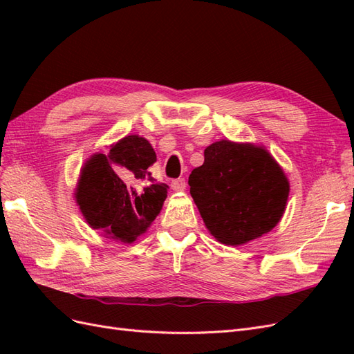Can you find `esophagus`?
Wrapping results in <instances>:
<instances>
[{
	"label": "esophagus",
	"instance_id": "obj_1",
	"mask_svg": "<svg viewBox=\"0 0 354 354\" xmlns=\"http://www.w3.org/2000/svg\"><path fill=\"white\" fill-rule=\"evenodd\" d=\"M186 180L185 178H176L171 181V187H173V190L176 192H183L186 189Z\"/></svg>",
	"mask_w": 354,
	"mask_h": 354
}]
</instances>
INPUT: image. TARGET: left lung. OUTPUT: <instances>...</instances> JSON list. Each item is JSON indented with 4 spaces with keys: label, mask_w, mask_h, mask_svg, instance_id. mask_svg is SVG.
<instances>
[{
    "label": "left lung",
    "mask_w": 354,
    "mask_h": 354,
    "mask_svg": "<svg viewBox=\"0 0 354 354\" xmlns=\"http://www.w3.org/2000/svg\"><path fill=\"white\" fill-rule=\"evenodd\" d=\"M189 176L190 195L209 233L226 245H242L270 232L283 216L289 183L261 146L220 140Z\"/></svg>",
    "instance_id": "8db88e82"
}]
</instances>
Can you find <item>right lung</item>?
Segmentation results:
<instances>
[{
    "mask_svg": "<svg viewBox=\"0 0 354 354\" xmlns=\"http://www.w3.org/2000/svg\"><path fill=\"white\" fill-rule=\"evenodd\" d=\"M155 162L151 143L133 134L84 164L75 199L93 229L125 243L146 232L162 208L168 189L152 177Z\"/></svg>",
    "mask_w": 354,
    "mask_h": 354,
    "instance_id": "add662e5",
    "label": "right lung"
}]
</instances>
